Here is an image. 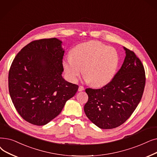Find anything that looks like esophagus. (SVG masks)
Listing matches in <instances>:
<instances>
[{"mask_svg":"<svg viewBox=\"0 0 157 157\" xmlns=\"http://www.w3.org/2000/svg\"><path fill=\"white\" fill-rule=\"evenodd\" d=\"M85 90V88H84V86H82V85H80V86H79L78 91H83V90Z\"/></svg>","mask_w":157,"mask_h":157,"instance_id":"obj_1","label":"esophagus"}]
</instances>
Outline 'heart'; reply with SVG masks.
Here are the masks:
<instances>
[{
	"label": "heart",
	"instance_id": "1",
	"mask_svg": "<svg viewBox=\"0 0 157 157\" xmlns=\"http://www.w3.org/2000/svg\"><path fill=\"white\" fill-rule=\"evenodd\" d=\"M119 64L118 52L98 41L75 46L70 57L63 60L67 78L76 81L82 72L85 79L94 86H103L113 79Z\"/></svg>",
	"mask_w": 157,
	"mask_h": 157
}]
</instances>
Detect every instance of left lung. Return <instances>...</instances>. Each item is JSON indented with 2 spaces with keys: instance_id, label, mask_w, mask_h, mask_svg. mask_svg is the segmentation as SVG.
<instances>
[{
  "instance_id": "8db88e82",
  "label": "left lung",
  "mask_w": 157,
  "mask_h": 157,
  "mask_svg": "<svg viewBox=\"0 0 157 157\" xmlns=\"http://www.w3.org/2000/svg\"><path fill=\"white\" fill-rule=\"evenodd\" d=\"M124 49V62L110 82L98 89L85 90L88 100L85 113L101 129H112L123 124L139 104L144 92V65L133 51Z\"/></svg>"
}]
</instances>
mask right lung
I'll use <instances>...</instances> for the list:
<instances>
[{
  "label": "right lung",
  "instance_id": "obj_1",
  "mask_svg": "<svg viewBox=\"0 0 157 157\" xmlns=\"http://www.w3.org/2000/svg\"><path fill=\"white\" fill-rule=\"evenodd\" d=\"M62 43L56 38L34 40L17 54L10 67L11 99L20 116L32 124L45 125L58 116L78 89L62 78Z\"/></svg>",
  "mask_w": 157,
  "mask_h": 157
}]
</instances>
